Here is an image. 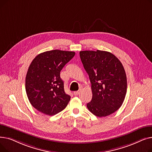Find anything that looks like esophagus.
Instances as JSON below:
<instances>
[{"label":"esophagus","instance_id":"esophagus-1","mask_svg":"<svg viewBox=\"0 0 152 152\" xmlns=\"http://www.w3.org/2000/svg\"><path fill=\"white\" fill-rule=\"evenodd\" d=\"M79 91H76V92H75L73 93L74 95H75V96H76V95H79Z\"/></svg>","mask_w":152,"mask_h":152}]
</instances>
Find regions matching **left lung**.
<instances>
[{
  "label": "left lung",
  "instance_id": "1",
  "mask_svg": "<svg viewBox=\"0 0 152 152\" xmlns=\"http://www.w3.org/2000/svg\"><path fill=\"white\" fill-rule=\"evenodd\" d=\"M79 55L91 83L92 98L87 108L98 117L113 113L122 105L127 91L122 63L107 51L84 50Z\"/></svg>",
  "mask_w": 152,
  "mask_h": 152
}]
</instances>
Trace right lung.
Segmentation results:
<instances>
[{
  "label": "right lung",
  "instance_id": "1",
  "mask_svg": "<svg viewBox=\"0 0 152 152\" xmlns=\"http://www.w3.org/2000/svg\"><path fill=\"white\" fill-rule=\"evenodd\" d=\"M75 52L53 50L37 55L29 66L25 80L29 102L40 112L49 116L67 106L70 96L64 90L60 71Z\"/></svg>",
  "mask_w": 152,
  "mask_h": 152
}]
</instances>
